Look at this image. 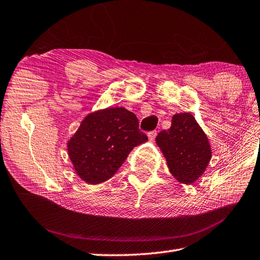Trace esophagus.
Instances as JSON below:
<instances>
[{"mask_svg":"<svg viewBox=\"0 0 260 260\" xmlns=\"http://www.w3.org/2000/svg\"><path fill=\"white\" fill-rule=\"evenodd\" d=\"M156 136H157V131H156V130H153V131H149V132H148V138H149V140H151V141H153V140L155 139Z\"/></svg>","mask_w":260,"mask_h":260,"instance_id":"obj_1","label":"esophagus"}]
</instances>
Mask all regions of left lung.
Segmentation results:
<instances>
[{
    "label": "left lung",
    "instance_id": "left-lung-1",
    "mask_svg": "<svg viewBox=\"0 0 260 260\" xmlns=\"http://www.w3.org/2000/svg\"><path fill=\"white\" fill-rule=\"evenodd\" d=\"M156 143L168 160L171 173L184 183H193L212 157L207 137L190 113L175 114L171 128L161 130Z\"/></svg>",
    "mask_w": 260,
    "mask_h": 260
}]
</instances>
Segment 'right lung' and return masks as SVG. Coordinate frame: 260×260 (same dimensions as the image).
<instances>
[{
    "label": "right lung",
    "instance_id": "1",
    "mask_svg": "<svg viewBox=\"0 0 260 260\" xmlns=\"http://www.w3.org/2000/svg\"><path fill=\"white\" fill-rule=\"evenodd\" d=\"M147 139L135 113L124 107H109L81 122L68 150L77 174L97 184L112 178L134 147Z\"/></svg>",
    "mask_w": 260,
    "mask_h": 260
}]
</instances>
